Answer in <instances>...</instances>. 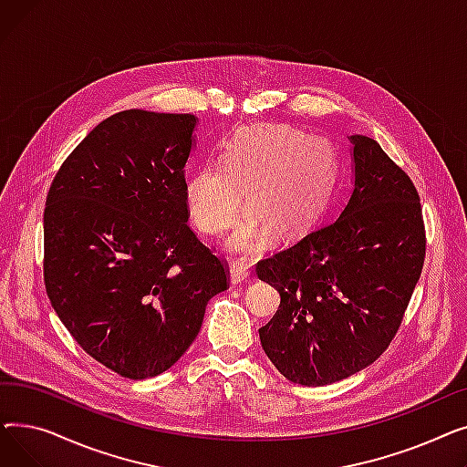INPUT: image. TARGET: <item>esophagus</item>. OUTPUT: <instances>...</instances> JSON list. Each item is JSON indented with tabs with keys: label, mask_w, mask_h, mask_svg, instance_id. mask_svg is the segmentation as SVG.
<instances>
[{
	"label": "esophagus",
	"mask_w": 467,
	"mask_h": 467,
	"mask_svg": "<svg viewBox=\"0 0 467 467\" xmlns=\"http://www.w3.org/2000/svg\"><path fill=\"white\" fill-rule=\"evenodd\" d=\"M229 273H231V284L236 285V284H242V282L248 280L250 266H248L246 261L233 259L231 265H229Z\"/></svg>",
	"instance_id": "esophagus-1"
}]
</instances>
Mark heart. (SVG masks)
<instances>
[{
    "mask_svg": "<svg viewBox=\"0 0 467 467\" xmlns=\"http://www.w3.org/2000/svg\"><path fill=\"white\" fill-rule=\"evenodd\" d=\"M335 170L333 145L320 134L285 125L250 129L227 145L223 168L208 164L187 180V212L196 229L219 234L236 223L246 194L250 217L227 246L254 252L265 242V231L284 240L317 219L331 199Z\"/></svg>",
    "mask_w": 467,
    "mask_h": 467,
    "instance_id": "heart-1",
    "label": "heart"
}]
</instances>
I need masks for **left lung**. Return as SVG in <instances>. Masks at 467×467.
I'll list each match as a JSON object with an SVG mask.
<instances>
[{
  "instance_id": "obj_1",
  "label": "left lung",
  "mask_w": 467,
  "mask_h": 467,
  "mask_svg": "<svg viewBox=\"0 0 467 467\" xmlns=\"http://www.w3.org/2000/svg\"><path fill=\"white\" fill-rule=\"evenodd\" d=\"M354 189L340 213L257 263L280 308L261 347L291 382L326 386L371 365L396 337L426 255L416 187L382 147L350 136Z\"/></svg>"
}]
</instances>
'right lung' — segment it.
<instances>
[{"label":"right lung","instance_id":"obj_1","mask_svg":"<svg viewBox=\"0 0 467 467\" xmlns=\"http://www.w3.org/2000/svg\"><path fill=\"white\" fill-rule=\"evenodd\" d=\"M194 127L189 113H115L47 194V296L78 345L125 379L170 369L227 289V265L187 225Z\"/></svg>","mask_w":467,"mask_h":467}]
</instances>
